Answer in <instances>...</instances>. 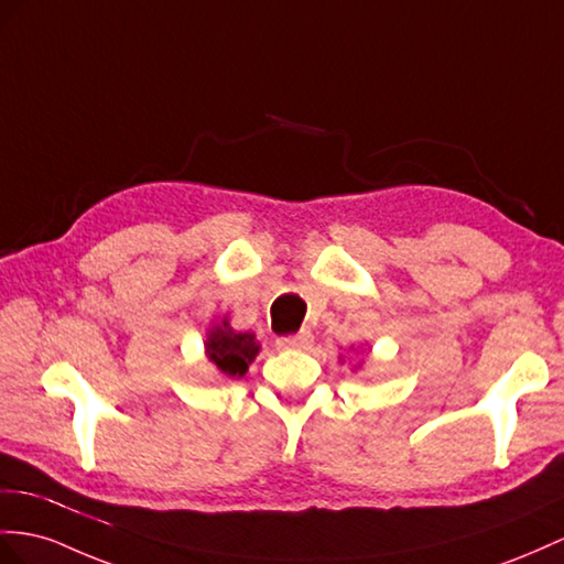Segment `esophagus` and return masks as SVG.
Returning a JSON list of instances; mask_svg holds the SVG:
<instances>
[{"label": "esophagus", "mask_w": 564, "mask_h": 564, "mask_svg": "<svg viewBox=\"0 0 564 564\" xmlns=\"http://www.w3.org/2000/svg\"><path fill=\"white\" fill-rule=\"evenodd\" d=\"M312 343H314V338L310 330H300V334H295V336H283L276 340L279 350H310Z\"/></svg>", "instance_id": "esophagus-1"}]
</instances>
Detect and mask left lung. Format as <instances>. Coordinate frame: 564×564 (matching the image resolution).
<instances>
[{"label":"left lung","mask_w":564,"mask_h":564,"mask_svg":"<svg viewBox=\"0 0 564 564\" xmlns=\"http://www.w3.org/2000/svg\"><path fill=\"white\" fill-rule=\"evenodd\" d=\"M357 367H359V365H355V369H357Z\"/></svg>","instance_id":"obj_1"}]
</instances>
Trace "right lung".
I'll return each mask as SVG.
<instances>
[{
	"instance_id": "add662e5",
	"label": "right lung",
	"mask_w": 564,
	"mask_h": 564,
	"mask_svg": "<svg viewBox=\"0 0 564 564\" xmlns=\"http://www.w3.org/2000/svg\"><path fill=\"white\" fill-rule=\"evenodd\" d=\"M259 350H262V345H259L257 336L250 330H236L230 326L228 316L207 328L205 357L224 379H242Z\"/></svg>"
}]
</instances>
